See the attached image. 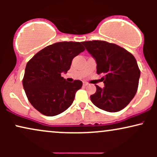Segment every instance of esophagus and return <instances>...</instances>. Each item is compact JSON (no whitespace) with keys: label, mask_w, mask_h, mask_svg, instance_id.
Wrapping results in <instances>:
<instances>
[{"label":"esophagus","mask_w":157,"mask_h":157,"mask_svg":"<svg viewBox=\"0 0 157 157\" xmlns=\"http://www.w3.org/2000/svg\"><path fill=\"white\" fill-rule=\"evenodd\" d=\"M83 86H88V82H83Z\"/></svg>","instance_id":"34e87169"}]
</instances>
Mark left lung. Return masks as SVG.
<instances>
[{
  "instance_id": "1",
  "label": "left lung",
  "mask_w": 157,
  "mask_h": 157,
  "mask_svg": "<svg viewBox=\"0 0 157 157\" xmlns=\"http://www.w3.org/2000/svg\"><path fill=\"white\" fill-rule=\"evenodd\" d=\"M97 63V73L104 87L95 85L97 91L91 95V102L99 109L117 112L129 104L137 91L140 71L136 59L130 52L106 41L82 42Z\"/></svg>"
}]
</instances>
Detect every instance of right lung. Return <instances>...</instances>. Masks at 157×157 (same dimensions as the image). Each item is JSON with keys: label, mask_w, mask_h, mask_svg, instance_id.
Here are the masks:
<instances>
[{"label": "right lung", "mask_w": 157, "mask_h": 157, "mask_svg": "<svg viewBox=\"0 0 157 157\" xmlns=\"http://www.w3.org/2000/svg\"><path fill=\"white\" fill-rule=\"evenodd\" d=\"M85 48L80 42H59L46 46L27 63L23 79L29 101L46 116L60 114L71 106L82 81L67 82L61 74L67 73L73 58Z\"/></svg>", "instance_id": "add662e5"}]
</instances>
